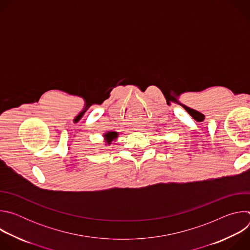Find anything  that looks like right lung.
I'll list each match as a JSON object with an SVG mask.
<instances>
[{"instance_id":"obj_1","label":"right lung","mask_w":250,"mask_h":250,"mask_svg":"<svg viewBox=\"0 0 250 250\" xmlns=\"http://www.w3.org/2000/svg\"><path fill=\"white\" fill-rule=\"evenodd\" d=\"M118 135H119L118 132H116V131H110V132H108V133H105L104 136L105 137L106 142H108L109 145H111V142H112L114 139H116V138L118 137Z\"/></svg>"}]
</instances>
